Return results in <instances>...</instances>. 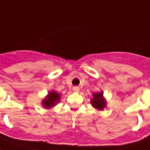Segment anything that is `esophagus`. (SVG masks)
<instances>
[{"label":"esophagus","instance_id":"esophagus-1","mask_svg":"<svg viewBox=\"0 0 150 150\" xmlns=\"http://www.w3.org/2000/svg\"><path fill=\"white\" fill-rule=\"evenodd\" d=\"M73 91H74V92H79V88L78 86H74V88H73Z\"/></svg>","mask_w":150,"mask_h":150}]
</instances>
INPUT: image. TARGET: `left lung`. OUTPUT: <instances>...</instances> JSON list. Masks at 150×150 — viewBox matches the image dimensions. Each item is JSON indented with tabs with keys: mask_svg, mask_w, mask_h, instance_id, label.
Wrapping results in <instances>:
<instances>
[{
	"mask_svg": "<svg viewBox=\"0 0 150 150\" xmlns=\"http://www.w3.org/2000/svg\"><path fill=\"white\" fill-rule=\"evenodd\" d=\"M104 92H98V93L93 94V98L91 100V104L92 107H94L95 109H98L99 110H104L106 107V100L105 98L103 96Z\"/></svg>",
	"mask_w": 150,
	"mask_h": 150,
	"instance_id": "1",
	"label": "left lung"
}]
</instances>
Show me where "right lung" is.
I'll list each match as a JSON object with an SVG mask.
<instances>
[{
    "mask_svg": "<svg viewBox=\"0 0 150 150\" xmlns=\"http://www.w3.org/2000/svg\"><path fill=\"white\" fill-rule=\"evenodd\" d=\"M59 101H60V94L55 91H52L49 92L48 95L43 99L42 101V105L46 109H49L55 107Z\"/></svg>",
    "mask_w": 150,
    "mask_h": 150,
    "instance_id": "right-lung-1",
    "label": "right lung"
}]
</instances>
